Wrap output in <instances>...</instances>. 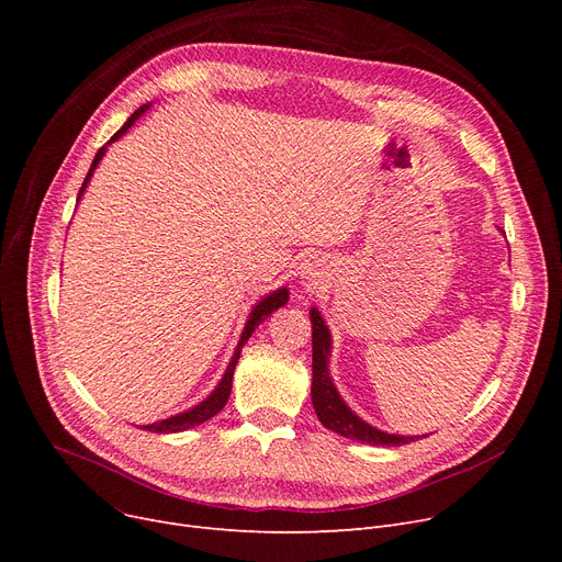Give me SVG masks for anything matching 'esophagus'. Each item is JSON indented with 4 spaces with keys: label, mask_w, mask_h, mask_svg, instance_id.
<instances>
[{
    "label": "esophagus",
    "mask_w": 562,
    "mask_h": 562,
    "mask_svg": "<svg viewBox=\"0 0 562 562\" xmlns=\"http://www.w3.org/2000/svg\"><path fill=\"white\" fill-rule=\"evenodd\" d=\"M299 278L303 284H318L323 278H326V269H323V261L316 257H307L301 261Z\"/></svg>",
    "instance_id": "obj_1"
}]
</instances>
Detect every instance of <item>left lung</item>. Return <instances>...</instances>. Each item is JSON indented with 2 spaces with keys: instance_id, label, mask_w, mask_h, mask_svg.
<instances>
[{
  "instance_id": "8db88e82",
  "label": "left lung",
  "mask_w": 562,
  "mask_h": 562,
  "mask_svg": "<svg viewBox=\"0 0 562 562\" xmlns=\"http://www.w3.org/2000/svg\"><path fill=\"white\" fill-rule=\"evenodd\" d=\"M310 321H312V405L316 409L318 422L328 430L346 439H358L362 445H373V447H401L419 439L422 435H396V432L380 430L367 424L346 405L330 375V356H333L330 328L326 326V318L321 316L316 307L310 310Z\"/></svg>"
}]
</instances>
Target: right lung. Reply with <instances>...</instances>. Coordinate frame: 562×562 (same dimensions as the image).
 I'll return each instance as SVG.
<instances>
[{
    "mask_svg": "<svg viewBox=\"0 0 562 562\" xmlns=\"http://www.w3.org/2000/svg\"><path fill=\"white\" fill-rule=\"evenodd\" d=\"M150 106H153V102H147V104H143L140 109H136V111L127 117V123L111 136V140L100 147L95 159H93V164H91V168H88L86 180H83V184H81V189H79L77 204H79L83 191L88 189V184H91V177H93L95 168L100 166L102 157L106 155V147H109L111 143H115L117 138H123V136L127 134V130H130V127L138 121V117H140L147 109H150ZM286 301H289V289H286V286H280V289H276V291H271V293H266V296L250 310L248 321H246V328H244V333H241V337H239V344H236V348H234V356H232V360H229V364H227V369H225L221 382L216 385V390H214L210 396L202 398L198 405H193V407L180 412V415L161 419V422H155V424H147V426H140V428L150 430V432H182V430H189V428H193V426H200V424H204L206 419H212L214 415H218V412L225 407V403H227V398H229L232 378H234L236 362H239L241 348L246 346V341L250 339V335L257 330L259 323H263V318H269V314H273L278 307L286 305Z\"/></svg>",
    "mask_w": 562,
    "mask_h": 562,
    "instance_id": "obj_1",
    "label": "right lung"
}]
</instances>
